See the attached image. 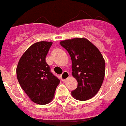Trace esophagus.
Segmentation results:
<instances>
[{"label":"esophagus","mask_w":126,"mask_h":126,"mask_svg":"<svg viewBox=\"0 0 126 126\" xmlns=\"http://www.w3.org/2000/svg\"><path fill=\"white\" fill-rule=\"evenodd\" d=\"M69 77V74L67 71H64L61 75V79H62V81H65Z\"/></svg>","instance_id":"obj_1"}]
</instances>
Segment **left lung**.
Here are the masks:
<instances>
[{
  "mask_svg": "<svg viewBox=\"0 0 126 126\" xmlns=\"http://www.w3.org/2000/svg\"><path fill=\"white\" fill-rule=\"evenodd\" d=\"M69 53L72 74L78 81L71 94L76 100H88L98 93L105 73V62L101 52L86 38H73L60 42Z\"/></svg>",
  "mask_w": 126,
  "mask_h": 126,
  "instance_id": "obj_1",
  "label": "left lung"
}]
</instances>
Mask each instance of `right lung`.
Returning <instances> with one entry per match:
<instances>
[{"label":"right lung","mask_w":126,"mask_h":126,"mask_svg":"<svg viewBox=\"0 0 126 126\" xmlns=\"http://www.w3.org/2000/svg\"><path fill=\"white\" fill-rule=\"evenodd\" d=\"M52 42H36L30 47L19 59L16 68L20 86L31 100L40 105L50 103L60 80L50 71L46 62Z\"/></svg>","instance_id":"add662e5"}]
</instances>
